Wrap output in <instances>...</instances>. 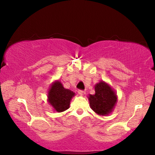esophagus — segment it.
Returning a JSON list of instances; mask_svg holds the SVG:
<instances>
[{
  "mask_svg": "<svg viewBox=\"0 0 155 155\" xmlns=\"http://www.w3.org/2000/svg\"><path fill=\"white\" fill-rule=\"evenodd\" d=\"M78 94H79L80 95H84V93H85V92H84V91L81 90H78Z\"/></svg>",
  "mask_w": 155,
  "mask_h": 155,
  "instance_id": "1",
  "label": "esophagus"
}]
</instances>
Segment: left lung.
Returning <instances> with one entry per match:
<instances>
[{"label": "left lung", "mask_w": 155, "mask_h": 155, "mask_svg": "<svg viewBox=\"0 0 155 155\" xmlns=\"http://www.w3.org/2000/svg\"><path fill=\"white\" fill-rule=\"evenodd\" d=\"M94 90L95 94L88 97L91 109L99 115H108L117 101L116 94L111 87L104 82L97 83Z\"/></svg>", "instance_id": "8db88e82"}]
</instances>
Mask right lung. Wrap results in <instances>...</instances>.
<instances>
[{
  "instance_id": "add662e5",
  "label": "right lung",
  "mask_w": 155,
  "mask_h": 155,
  "mask_svg": "<svg viewBox=\"0 0 155 155\" xmlns=\"http://www.w3.org/2000/svg\"><path fill=\"white\" fill-rule=\"evenodd\" d=\"M75 93L63 87L60 82H55L48 91V102L58 112L64 111L70 107V102Z\"/></svg>"
}]
</instances>
